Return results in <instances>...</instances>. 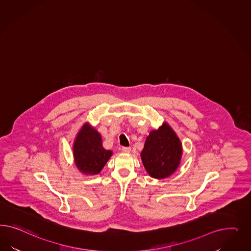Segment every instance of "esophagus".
<instances>
[{"label": "esophagus", "instance_id": "34e87169", "mask_svg": "<svg viewBox=\"0 0 251 251\" xmlns=\"http://www.w3.org/2000/svg\"><path fill=\"white\" fill-rule=\"evenodd\" d=\"M122 151L125 153H129L131 151V148L130 147H122Z\"/></svg>", "mask_w": 251, "mask_h": 251}]
</instances>
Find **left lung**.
I'll return each instance as SVG.
<instances>
[{
  "mask_svg": "<svg viewBox=\"0 0 251 251\" xmlns=\"http://www.w3.org/2000/svg\"><path fill=\"white\" fill-rule=\"evenodd\" d=\"M181 155V142L167 122L149 133L141 152L147 173L157 179L172 175L180 164Z\"/></svg>",
  "mask_w": 251,
  "mask_h": 251,
  "instance_id": "obj_1",
  "label": "left lung"
}]
</instances>
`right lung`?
I'll return each instance as SVG.
<instances>
[{
	"mask_svg": "<svg viewBox=\"0 0 251 251\" xmlns=\"http://www.w3.org/2000/svg\"><path fill=\"white\" fill-rule=\"evenodd\" d=\"M73 151L80 172L91 176L99 174L113 153L103 147L101 135L89 123H84L77 133Z\"/></svg>",
	"mask_w": 251,
	"mask_h": 251,
	"instance_id": "obj_1",
	"label": "right lung"
}]
</instances>
